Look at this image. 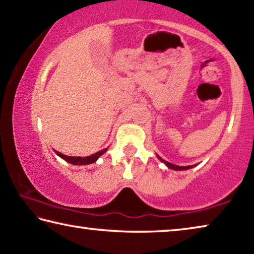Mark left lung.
I'll use <instances>...</instances> for the list:
<instances>
[{
    "mask_svg": "<svg viewBox=\"0 0 254 254\" xmlns=\"http://www.w3.org/2000/svg\"><path fill=\"white\" fill-rule=\"evenodd\" d=\"M159 159H160V160H161L163 163H166V166L168 167V168L174 169V170H187V169L192 168V167H195V165H194V166H186V167H184V166H176V165H173V163H170V162H168V161L162 160V159H161L160 157H159Z\"/></svg>",
    "mask_w": 254,
    "mask_h": 254,
    "instance_id": "8db88e82",
    "label": "left lung"
}]
</instances>
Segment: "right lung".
Masks as SVG:
<instances>
[{
  "label": "right lung",
  "instance_id": "1",
  "mask_svg": "<svg viewBox=\"0 0 254 254\" xmlns=\"http://www.w3.org/2000/svg\"><path fill=\"white\" fill-rule=\"evenodd\" d=\"M107 151V148L106 149H103L102 151H98L96 153L92 154V156H87V157H70V156H66V154H63L58 151L55 152L56 154H58L60 158H63L64 160H66L67 162L72 163V165H77V166H80V165H89V163H93L95 162L98 158H100L103 153H105Z\"/></svg>",
  "mask_w": 254,
  "mask_h": 254
}]
</instances>
